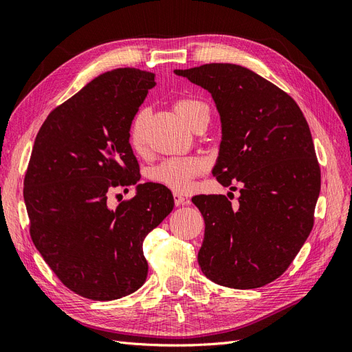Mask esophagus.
<instances>
[{
	"instance_id": "esophagus-1",
	"label": "esophagus",
	"mask_w": 352,
	"mask_h": 352,
	"mask_svg": "<svg viewBox=\"0 0 352 352\" xmlns=\"http://www.w3.org/2000/svg\"><path fill=\"white\" fill-rule=\"evenodd\" d=\"M173 199H175V204H176V207H180V206H186V204H189V199H188V198H185L184 195L177 194V192H175V194H173Z\"/></svg>"
}]
</instances>
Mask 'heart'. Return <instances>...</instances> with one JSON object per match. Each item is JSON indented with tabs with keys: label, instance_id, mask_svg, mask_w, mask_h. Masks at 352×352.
Instances as JSON below:
<instances>
[{
	"label": "heart",
	"instance_id": "b5f03b06",
	"mask_svg": "<svg viewBox=\"0 0 352 352\" xmlns=\"http://www.w3.org/2000/svg\"><path fill=\"white\" fill-rule=\"evenodd\" d=\"M176 113L190 126L195 117L204 110H208L207 105L197 98H179L175 102ZM148 117L146 109L138 111L131 122L129 127V142L135 151H142L145 145V127ZM206 164L199 157H177L170 158L166 162L157 164L151 168L150 177L155 184L163 185L175 192H186L194 185V179L204 170Z\"/></svg>",
	"mask_w": 352,
	"mask_h": 352
}]
</instances>
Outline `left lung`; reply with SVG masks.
Returning <instances> with one entry per match:
<instances>
[{
	"label": "left lung",
	"mask_w": 352,
	"mask_h": 352,
	"mask_svg": "<svg viewBox=\"0 0 352 352\" xmlns=\"http://www.w3.org/2000/svg\"><path fill=\"white\" fill-rule=\"evenodd\" d=\"M175 73L211 94L221 120L212 175L242 185L236 206L192 198L206 221L199 267L221 286L261 287L289 267L314 225L320 166L310 127L289 95L250 69L210 63Z\"/></svg>",
	"instance_id": "8db88e82"
}]
</instances>
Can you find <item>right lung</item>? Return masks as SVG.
Listing matches in <instances>:
<instances>
[{
  "label": "right lung",
  "instance_id": "obj_1",
  "mask_svg": "<svg viewBox=\"0 0 352 352\" xmlns=\"http://www.w3.org/2000/svg\"><path fill=\"white\" fill-rule=\"evenodd\" d=\"M154 73L105 72L52 110L36 135L25 175L29 232L42 258L70 291L111 301L144 285L142 242L173 210L170 189L141 184L114 210L107 195L136 185L129 142L133 116Z\"/></svg>",
  "mask_w": 352,
  "mask_h": 352
}]
</instances>
